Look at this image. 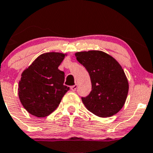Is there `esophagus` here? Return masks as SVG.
<instances>
[{"mask_svg": "<svg viewBox=\"0 0 153 153\" xmlns=\"http://www.w3.org/2000/svg\"><path fill=\"white\" fill-rule=\"evenodd\" d=\"M77 88H78V85H72V86H71V90L73 91H76Z\"/></svg>", "mask_w": 153, "mask_h": 153, "instance_id": "obj_1", "label": "esophagus"}]
</instances>
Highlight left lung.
<instances>
[{
    "mask_svg": "<svg viewBox=\"0 0 153 153\" xmlns=\"http://www.w3.org/2000/svg\"><path fill=\"white\" fill-rule=\"evenodd\" d=\"M76 59L88 71L91 91L82 102L90 112L100 117H109L119 112L126 102L129 83L114 58L102 51L75 53Z\"/></svg>",
    "mask_w": 153,
    "mask_h": 153,
    "instance_id": "obj_1",
    "label": "left lung"
}]
</instances>
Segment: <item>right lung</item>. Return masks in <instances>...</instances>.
<instances>
[{"label": "right lung", "instance_id": "right-lung-1", "mask_svg": "<svg viewBox=\"0 0 153 153\" xmlns=\"http://www.w3.org/2000/svg\"><path fill=\"white\" fill-rule=\"evenodd\" d=\"M67 54L46 53L36 59L21 74L18 95L28 113L37 117H45L59 105L69 88L63 85L64 71L59 66Z\"/></svg>", "mask_w": 153, "mask_h": 153}]
</instances>
